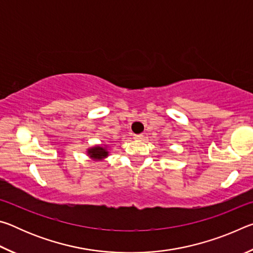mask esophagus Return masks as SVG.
Listing matches in <instances>:
<instances>
[{
  "label": "esophagus",
  "mask_w": 253,
  "mask_h": 253,
  "mask_svg": "<svg viewBox=\"0 0 253 253\" xmlns=\"http://www.w3.org/2000/svg\"><path fill=\"white\" fill-rule=\"evenodd\" d=\"M134 138L137 139V140H142L144 138V135L143 134H137V135H134Z\"/></svg>",
  "instance_id": "1"
}]
</instances>
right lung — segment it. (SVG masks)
Segmentation results:
<instances>
[{
    "label": "right lung",
    "mask_w": 253,
    "mask_h": 253,
    "mask_svg": "<svg viewBox=\"0 0 253 253\" xmlns=\"http://www.w3.org/2000/svg\"><path fill=\"white\" fill-rule=\"evenodd\" d=\"M88 153V156L92 158V160L95 161H101L104 160V158H106L107 156H108V149H107L106 146H93V147H90L87 151Z\"/></svg>",
    "instance_id": "1"
}]
</instances>
